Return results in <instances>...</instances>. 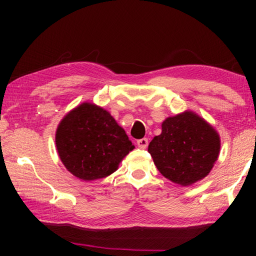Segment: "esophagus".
<instances>
[{
    "label": "esophagus",
    "mask_w": 256,
    "mask_h": 256,
    "mask_svg": "<svg viewBox=\"0 0 256 256\" xmlns=\"http://www.w3.org/2000/svg\"><path fill=\"white\" fill-rule=\"evenodd\" d=\"M136 144L138 148L141 149H146V146H148V138H138V140L136 141Z\"/></svg>",
    "instance_id": "1"
}]
</instances>
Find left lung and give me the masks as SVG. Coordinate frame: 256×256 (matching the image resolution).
Listing matches in <instances>:
<instances>
[{
    "mask_svg": "<svg viewBox=\"0 0 256 256\" xmlns=\"http://www.w3.org/2000/svg\"><path fill=\"white\" fill-rule=\"evenodd\" d=\"M220 150L219 136L192 112L168 118L148 151L158 170L174 183L188 186L209 174Z\"/></svg>",
    "mask_w": 256,
    "mask_h": 256,
    "instance_id": "8db88e82",
    "label": "left lung"
}]
</instances>
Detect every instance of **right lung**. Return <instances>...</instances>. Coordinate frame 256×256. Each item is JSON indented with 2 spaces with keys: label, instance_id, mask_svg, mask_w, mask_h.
Returning a JSON list of instances; mask_svg holds the SVG:
<instances>
[{
  "label": "right lung",
  "instance_id": "right-lung-1",
  "mask_svg": "<svg viewBox=\"0 0 256 256\" xmlns=\"http://www.w3.org/2000/svg\"><path fill=\"white\" fill-rule=\"evenodd\" d=\"M55 141L66 170L84 180L110 175L134 148L110 112L88 102L76 107L62 120Z\"/></svg>",
  "mask_w": 256,
  "mask_h": 256
}]
</instances>
